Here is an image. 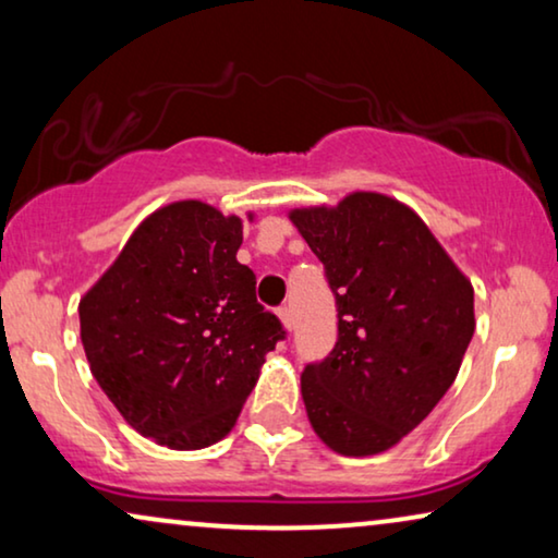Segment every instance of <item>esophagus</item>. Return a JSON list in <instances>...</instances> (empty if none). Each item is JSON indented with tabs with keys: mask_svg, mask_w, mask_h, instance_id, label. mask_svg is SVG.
<instances>
[{
	"mask_svg": "<svg viewBox=\"0 0 558 558\" xmlns=\"http://www.w3.org/2000/svg\"><path fill=\"white\" fill-rule=\"evenodd\" d=\"M279 319H281V325H284V330H292V327H294V317H292V310H289V307L279 310Z\"/></svg>",
	"mask_w": 558,
	"mask_h": 558,
	"instance_id": "1",
	"label": "esophagus"
}]
</instances>
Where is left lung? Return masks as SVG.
I'll return each mask as SVG.
<instances>
[{
    "label": "left lung",
    "mask_w": 558,
    "mask_h": 558,
    "mask_svg": "<svg viewBox=\"0 0 558 558\" xmlns=\"http://www.w3.org/2000/svg\"><path fill=\"white\" fill-rule=\"evenodd\" d=\"M289 220L338 302L332 353L302 373L312 429L338 454L386 452L454 384L475 332V289L396 197L357 190Z\"/></svg>",
    "instance_id": "8db88e82"
}]
</instances>
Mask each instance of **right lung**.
Here are the masks:
<instances>
[{
	"label": "right lung",
	"mask_w": 558,
	"mask_h": 558,
	"mask_svg": "<svg viewBox=\"0 0 558 558\" xmlns=\"http://www.w3.org/2000/svg\"><path fill=\"white\" fill-rule=\"evenodd\" d=\"M241 241L239 216L170 203L136 226L78 304L98 386L162 447L187 452L223 439L284 338L256 302L254 271L235 258Z\"/></svg>",
	"instance_id": "add662e5"
}]
</instances>
